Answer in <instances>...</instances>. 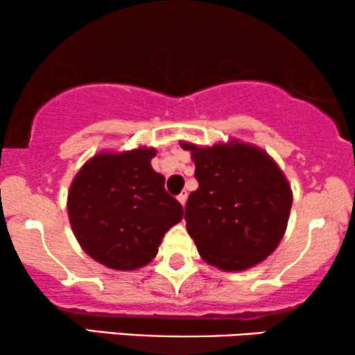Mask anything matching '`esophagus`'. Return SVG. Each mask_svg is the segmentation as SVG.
Listing matches in <instances>:
<instances>
[{"instance_id":"34e87169","label":"esophagus","mask_w":355,"mask_h":355,"mask_svg":"<svg viewBox=\"0 0 355 355\" xmlns=\"http://www.w3.org/2000/svg\"><path fill=\"white\" fill-rule=\"evenodd\" d=\"M177 200L180 201V205H182V206H185V203H187V191H182L180 195L177 196Z\"/></svg>"}]
</instances>
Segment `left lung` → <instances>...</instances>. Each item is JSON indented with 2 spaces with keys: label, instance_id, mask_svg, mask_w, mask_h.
Wrapping results in <instances>:
<instances>
[{
  "label": "left lung",
  "instance_id": "obj_1",
  "mask_svg": "<svg viewBox=\"0 0 355 355\" xmlns=\"http://www.w3.org/2000/svg\"><path fill=\"white\" fill-rule=\"evenodd\" d=\"M180 146L191 152L198 180L185 206L187 230L205 262L241 272L266 260L285 234L293 201L275 160L239 141Z\"/></svg>",
  "mask_w": 355,
  "mask_h": 355
}]
</instances>
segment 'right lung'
<instances>
[{
  "instance_id": "1",
  "label": "right lung",
  "mask_w": 355,
  "mask_h": 355,
  "mask_svg": "<svg viewBox=\"0 0 355 355\" xmlns=\"http://www.w3.org/2000/svg\"><path fill=\"white\" fill-rule=\"evenodd\" d=\"M152 147L100 152L75 175L67 209L82 249L114 270H136L157 255L183 208L152 168Z\"/></svg>"
}]
</instances>
